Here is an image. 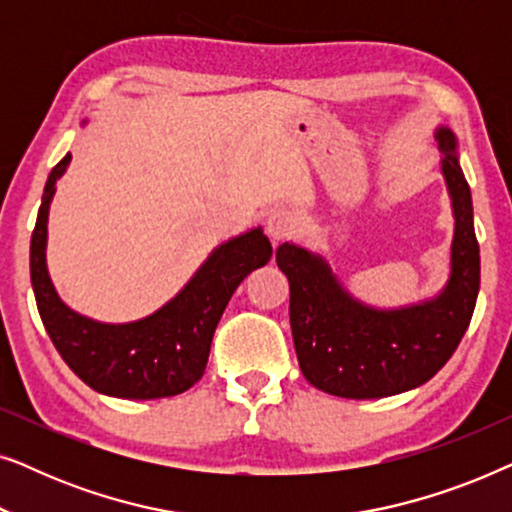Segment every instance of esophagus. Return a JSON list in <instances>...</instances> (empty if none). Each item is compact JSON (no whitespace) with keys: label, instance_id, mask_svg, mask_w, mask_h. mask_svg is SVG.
I'll use <instances>...</instances> for the list:
<instances>
[{"label":"esophagus","instance_id":"1","mask_svg":"<svg viewBox=\"0 0 512 512\" xmlns=\"http://www.w3.org/2000/svg\"><path fill=\"white\" fill-rule=\"evenodd\" d=\"M265 230H268L270 240L275 244L289 240V237L296 235V230H298L296 214L289 212V209H284V207L272 209V212L268 214V221H265Z\"/></svg>","mask_w":512,"mask_h":512}]
</instances>
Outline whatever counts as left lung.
<instances>
[{"mask_svg":"<svg viewBox=\"0 0 512 512\" xmlns=\"http://www.w3.org/2000/svg\"><path fill=\"white\" fill-rule=\"evenodd\" d=\"M454 233L450 268L438 293L417 303L375 307L354 298L328 258L284 242L277 265L289 279V317L305 380L340 398H384L422 387L450 361L471 324L480 291L473 200L459 165L457 137L436 132Z\"/></svg>","mask_w":512,"mask_h":512,"instance_id":"obj_1","label":"left lung"}]
</instances>
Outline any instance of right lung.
I'll return each instance as SVG.
<instances>
[{
    "label": "right lung",
    "instance_id": "1",
    "mask_svg": "<svg viewBox=\"0 0 512 512\" xmlns=\"http://www.w3.org/2000/svg\"><path fill=\"white\" fill-rule=\"evenodd\" d=\"M69 163L67 153L48 174L30 242L32 289L48 338L97 394L135 401L184 394L205 373L216 324L230 296L249 272L270 261L272 244L261 226L244 230L209 251L177 296L156 312L123 324L90 319L60 298L46 263L48 212Z\"/></svg>",
    "mask_w": 512,
    "mask_h": 512
}]
</instances>
